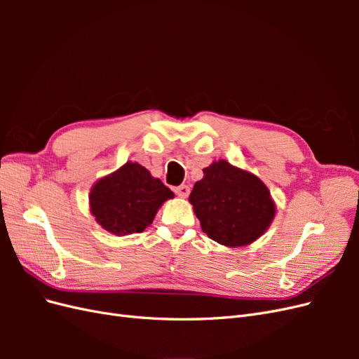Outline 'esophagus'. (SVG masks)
<instances>
[{"label":"esophagus","mask_w":359,"mask_h":359,"mask_svg":"<svg viewBox=\"0 0 359 359\" xmlns=\"http://www.w3.org/2000/svg\"><path fill=\"white\" fill-rule=\"evenodd\" d=\"M175 193L178 194L180 198H187L189 194H190V187L186 186V184H182V186H180V187L175 189Z\"/></svg>","instance_id":"obj_1"}]
</instances>
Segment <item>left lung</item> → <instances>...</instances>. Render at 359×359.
<instances>
[{
	"label": "left lung",
	"mask_w": 359,
	"mask_h": 359,
	"mask_svg": "<svg viewBox=\"0 0 359 359\" xmlns=\"http://www.w3.org/2000/svg\"><path fill=\"white\" fill-rule=\"evenodd\" d=\"M202 231L226 247H243L268 229L276 203L265 184L253 173L214 161L203 169L189 196Z\"/></svg>",
	"instance_id": "8db88e82"
}]
</instances>
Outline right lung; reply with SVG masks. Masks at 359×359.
I'll return each mask as SVG.
<instances>
[{
	"instance_id": "right-lung-1",
	"label": "right lung",
	"mask_w": 359,
	"mask_h": 359,
	"mask_svg": "<svg viewBox=\"0 0 359 359\" xmlns=\"http://www.w3.org/2000/svg\"><path fill=\"white\" fill-rule=\"evenodd\" d=\"M175 194L139 163L127 161L94 184L90 208L104 231L123 236L139 233L153 223L163 202Z\"/></svg>"
}]
</instances>
